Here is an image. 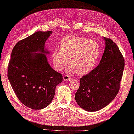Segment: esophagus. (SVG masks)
I'll list each match as a JSON object with an SVG mask.
<instances>
[{
	"instance_id": "obj_1",
	"label": "esophagus",
	"mask_w": 134,
	"mask_h": 134,
	"mask_svg": "<svg viewBox=\"0 0 134 134\" xmlns=\"http://www.w3.org/2000/svg\"><path fill=\"white\" fill-rule=\"evenodd\" d=\"M70 79H71V78L68 75H65L63 76V80L65 81H69Z\"/></svg>"
}]
</instances>
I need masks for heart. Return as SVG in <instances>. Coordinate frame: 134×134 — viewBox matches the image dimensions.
<instances>
[{"mask_svg":"<svg viewBox=\"0 0 134 134\" xmlns=\"http://www.w3.org/2000/svg\"><path fill=\"white\" fill-rule=\"evenodd\" d=\"M60 49L55 50L52 55L55 68L63 69L69 62L68 71L85 75L92 71L98 62L100 49L98 43L93 40L76 36H67L60 42Z\"/></svg>","mask_w":134,"mask_h":134,"instance_id":"obj_1","label":"heart"}]
</instances>
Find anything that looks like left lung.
<instances>
[{"instance_id": "8db88e82", "label": "left lung", "mask_w": 134, "mask_h": 134, "mask_svg": "<svg viewBox=\"0 0 134 134\" xmlns=\"http://www.w3.org/2000/svg\"><path fill=\"white\" fill-rule=\"evenodd\" d=\"M105 49L99 64L80 79L75 94L76 102L84 110H100L112 102L120 90L125 66L124 58L117 44L103 37Z\"/></svg>"}]
</instances>
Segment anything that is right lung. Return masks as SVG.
<instances>
[{
  "instance_id": "obj_1",
  "label": "right lung",
  "mask_w": 134,
  "mask_h": 134,
  "mask_svg": "<svg viewBox=\"0 0 134 134\" xmlns=\"http://www.w3.org/2000/svg\"><path fill=\"white\" fill-rule=\"evenodd\" d=\"M52 31L36 32L15 44L8 69V78L18 99L33 109L49 105L56 86L63 82L62 74L48 63L44 43ZM38 52L41 53H37Z\"/></svg>"
}]
</instances>
